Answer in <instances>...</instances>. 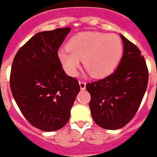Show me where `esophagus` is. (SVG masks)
Wrapping results in <instances>:
<instances>
[{"label": "esophagus", "mask_w": 157, "mask_h": 157, "mask_svg": "<svg viewBox=\"0 0 157 157\" xmlns=\"http://www.w3.org/2000/svg\"><path fill=\"white\" fill-rule=\"evenodd\" d=\"M79 85L81 87V90H85L86 86V83L84 81H79Z\"/></svg>", "instance_id": "34e87169"}]
</instances>
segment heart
I'll return each mask as SVG.
<instances>
[{
	"instance_id": "obj_1",
	"label": "heart",
	"mask_w": 157,
	"mask_h": 157,
	"mask_svg": "<svg viewBox=\"0 0 157 157\" xmlns=\"http://www.w3.org/2000/svg\"><path fill=\"white\" fill-rule=\"evenodd\" d=\"M66 48L58 51V59L71 76L77 73L80 60L94 77L107 76L116 69L123 52V45L117 36L98 32L77 33L69 39Z\"/></svg>"
}]
</instances>
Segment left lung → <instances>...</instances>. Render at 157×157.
Returning a JSON list of instances; mask_svg holds the SVG:
<instances>
[{
	"label": "left lung",
	"instance_id": "1",
	"mask_svg": "<svg viewBox=\"0 0 157 157\" xmlns=\"http://www.w3.org/2000/svg\"><path fill=\"white\" fill-rule=\"evenodd\" d=\"M121 38L124 53L117 70L86 85L92 118L106 129H121L133 119L148 83V70L141 51L121 34Z\"/></svg>",
	"mask_w": 157,
	"mask_h": 157
}]
</instances>
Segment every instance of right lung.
Segmentation results:
<instances>
[{
  "instance_id": "right-lung-1",
  "label": "right lung",
  "mask_w": 157,
  "mask_h": 157,
  "mask_svg": "<svg viewBox=\"0 0 157 157\" xmlns=\"http://www.w3.org/2000/svg\"><path fill=\"white\" fill-rule=\"evenodd\" d=\"M70 31L64 28L36 33L18 50L12 64L13 98L28 121L42 131H55L67 124L81 90L58 59V50Z\"/></svg>"
}]
</instances>
